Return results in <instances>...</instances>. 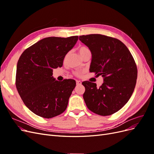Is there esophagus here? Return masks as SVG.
Segmentation results:
<instances>
[{"instance_id":"obj_1","label":"esophagus","mask_w":154,"mask_h":154,"mask_svg":"<svg viewBox=\"0 0 154 154\" xmlns=\"http://www.w3.org/2000/svg\"><path fill=\"white\" fill-rule=\"evenodd\" d=\"M82 84V82L80 80H76V85H80Z\"/></svg>"}]
</instances>
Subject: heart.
Segmentation results:
<instances>
[{
  "label": "heart",
  "instance_id": "b5f03b06",
  "mask_svg": "<svg viewBox=\"0 0 154 154\" xmlns=\"http://www.w3.org/2000/svg\"><path fill=\"white\" fill-rule=\"evenodd\" d=\"M78 52H79V53H80V56L82 57V55L85 54L86 53L90 52V50L87 47H86V46L83 45V46H80V47H79ZM75 74L76 76H80L81 74V72H75Z\"/></svg>",
  "mask_w": 154,
  "mask_h": 154
}]
</instances>
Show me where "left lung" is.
<instances>
[{"label":"left lung","mask_w":154,"mask_h":154,"mask_svg":"<svg viewBox=\"0 0 154 154\" xmlns=\"http://www.w3.org/2000/svg\"><path fill=\"white\" fill-rule=\"evenodd\" d=\"M92 54L90 72L101 75L103 83L99 88L88 81L83 99L87 108L100 116H109L127 103L136 87L137 69L130 51L118 39L99 34L79 37Z\"/></svg>","instance_id":"obj_1"}]
</instances>
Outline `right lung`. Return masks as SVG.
Returning <instances> with one entry per match:
<instances>
[{
    "instance_id": "add662e5",
    "label": "right lung",
    "mask_w": 154,
    "mask_h": 154,
    "mask_svg": "<svg viewBox=\"0 0 154 154\" xmlns=\"http://www.w3.org/2000/svg\"><path fill=\"white\" fill-rule=\"evenodd\" d=\"M78 39V36L48 37L26 49L20 57L16 87L25 105L36 115L52 118L67 109L76 82L56 80L53 69L62 66L65 57Z\"/></svg>"
}]
</instances>
